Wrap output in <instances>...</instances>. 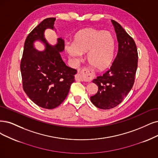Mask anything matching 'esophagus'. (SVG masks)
<instances>
[{"label":"esophagus","instance_id":"esophagus-1","mask_svg":"<svg viewBox=\"0 0 158 158\" xmlns=\"http://www.w3.org/2000/svg\"><path fill=\"white\" fill-rule=\"evenodd\" d=\"M85 76L86 77H90V70L88 68H83L78 69V73L75 76V79L79 81H85Z\"/></svg>","mask_w":158,"mask_h":158}]
</instances>
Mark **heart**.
<instances>
[{
    "instance_id": "obj_1",
    "label": "heart",
    "mask_w": 158,
    "mask_h": 158,
    "mask_svg": "<svg viewBox=\"0 0 158 158\" xmlns=\"http://www.w3.org/2000/svg\"><path fill=\"white\" fill-rule=\"evenodd\" d=\"M68 54L79 58L87 52V60L98 72H104L110 68L114 60V41L108 32L94 28H85L74 35L73 44L66 45Z\"/></svg>"
}]
</instances>
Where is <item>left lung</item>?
I'll return each mask as SVG.
<instances>
[{
  "instance_id": "8db88e82",
  "label": "left lung",
  "mask_w": 158,
  "mask_h": 158,
  "mask_svg": "<svg viewBox=\"0 0 158 158\" xmlns=\"http://www.w3.org/2000/svg\"><path fill=\"white\" fill-rule=\"evenodd\" d=\"M111 22L118 42V53L110 69L93 80L98 92L90 97L92 103L102 109H110L119 105L131 90L137 69L138 52L133 39L118 23Z\"/></svg>"
}]
</instances>
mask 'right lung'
Listing matches in <instances>:
<instances>
[{
  "mask_svg": "<svg viewBox=\"0 0 158 158\" xmlns=\"http://www.w3.org/2000/svg\"><path fill=\"white\" fill-rule=\"evenodd\" d=\"M55 20L54 17L45 19L28 35L20 64L23 90L34 103L48 109L58 107L65 100L77 73L66 65L60 55L64 49V41L58 38L57 44L52 46L44 38L46 28L54 29ZM36 40L45 44L44 52L33 48Z\"/></svg>",
  "mask_w": 158,
  "mask_h": 158,
  "instance_id": "add662e5",
  "label": "right lung"
}]
</instances>
